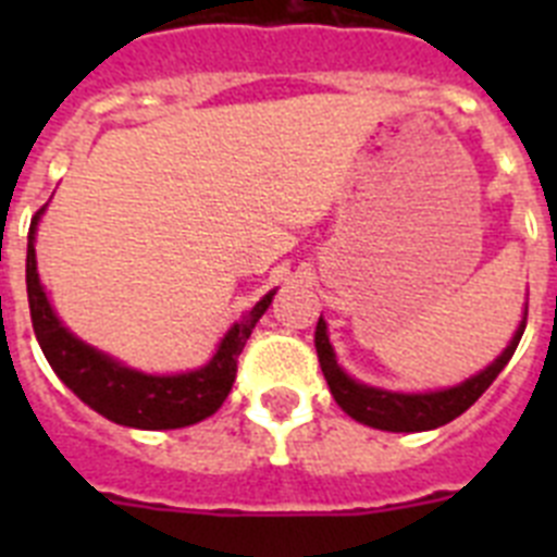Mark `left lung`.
Here are the masks:
<instances>
[{"label": "left lung", "mask_w": 557, "mask_h": 557, "mask_svg": "<svg viewBox=\"0 0 557 557\" xmlns=\"http://www.w3.org/2000/svg\"><path fill=\"white\" fill-rule=\"evenodd\" d=\"M524 326H528V312H524V321L516 329L510 346L505 348L485 371L466 379L462 385L449 387V391L432 393H393L382 391V387L362 385V382L348 376V373L337 366V357H334V348L332 343H329L326 321H323V318L318 321V329H314V348H318V359H321L323 376H326L334 401H337V405L343 407V412H348L354 421L385 432H426L455 421L457 416H462V412L474 405L482 393L488 391L491 382L499 376L502 368L508 366L510 357H513L521 334H524Z\"/></svg>", "instance_id": "left-lung-1"}]
</instances>
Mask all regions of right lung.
<instances>
[{
    "instance_id": "obj_1",
    "label": "right lung",
    "mask_w": 557,
    "mask_h": 557,
    "mask_svg": "<svg viewBox=\"0 0 557 557\" xmlns=\"http://www.w3.org/2000/svg\"><path fill=\"white\" fill-rule=\"evenodd\" d=\"M44 209H38L29 223L27 301L38 346L58 379L91 410L106 416L113 424L133 426V430H181V426L198 424L203 418L214 416L234 385L236 359L243 354L259 318L268 312L275 289H270L248 314H243V321H236L225 332L214 357L198 371L175 373V376L133 371L77 339L58 321L55 309L49 307L47 293L38 282L36 245H33Z\"/></svg>"
}]
</instances>
